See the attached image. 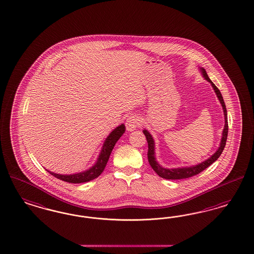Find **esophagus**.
Listing matches in <instances>:
<instances>
[{"label":"esophagus","instance_id":"34e87169","mask_svg":"<svg viewBox=\"0 0 254 254\" xmlns=\"http://www.w3.org/2000/svg\"><path fill=\"white\" fill-rule=\"evenodd\" d=\"M140 120L138 117H136L135 115H131L127 118L126 123H125V126L127 131H131L135 130L140 125Z\"/></svg>","mask_w":254,"mask_h":254}]
</instances>
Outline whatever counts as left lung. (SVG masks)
I'll return each mask as SVG.
<instances>
[{"instance_id": "obj_1", "label": "left lung", "mask_w": 254, "mask_h": 254, "mask_svg": "<svg viewBox=\"0 0 254 254\" xmlns=\"http://www.w3.org/2000/svg\"><path fill=\"white\" fill-rule=\"evenodd\" d=\"M201 72L203 74V76L205 77V80L209 82L213 87V89L215 90L217 97L221 102V107L223 108V113H224V120H225V124H224V129L222 131V138H221V145L219 149L213 154L210 158H208L206 161L201 163V164H197L194 166H190V167H182V168H174V169H167L162 167L160 164L157 163L155 158V152H154V140L152 138L151 134L147 131L144 130L143 132L146 136L147 141V146H148V150H147V159H148V163L150 164V166L152 167V169L155 171L161 178L165 179V180H182V179H188L190 177H193L197 174L204 171L205 168H207L209 165L218 160V158L221 156V152L223 151L224 147L226 145V140H227V135H228V121H227V110L226 107L224 104V101L222 98L221 91L215 86V84L213 83L210 78L208 77V75L206 74L205 69L200 68Z\"/></svg>"}]
</instances>
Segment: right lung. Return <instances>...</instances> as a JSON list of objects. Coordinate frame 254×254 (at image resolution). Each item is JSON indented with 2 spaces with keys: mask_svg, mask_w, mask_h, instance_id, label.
<instances>
[{
  "mask_svg": "<svg viewBox=\"0 0 254 254\" xmlns=\"http://www.w3.org/2000/svg\"><path fill=\"white\" fill-rule=\"evenodd\" d=\"M124 131H125V126L122 124L119 127H117L114 131L110 132V134L107 136V139L103 145L96 164H94L89 170H87L85 172L74 174V175H59V174H55V173L50 172V171H48V172L59 180H64V181L69 182V183H83V182H88V181L98 178L99 176L104 171L107 162H108L109 156L111 154L112 149L114 148L117 141L121 138V136L124 133Z\"/></svg>",
  "mask_w": 254,
  "mask_h": 254,
  "instance_id": "add662e5",
  "label": "right lung"
}]
</instances>
